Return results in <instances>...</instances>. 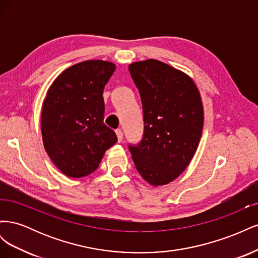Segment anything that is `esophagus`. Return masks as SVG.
I'll return each mask as SVG.
<instances>
[{"label": "esophagus", "instance_id": "obj_1", "mask_svg": "<svg viewBox=\"0 0 258 258\" xmlns=\"http://www.w3.org/2000/svg\"><path fill=\"white\" fill-rule=\"evenodd\" d=\"M115 132H116V136H117V140H118V142H121L122 141V137H123L121 129H117Z\"/></svg>", "mask_w": 258, "mask_h": 258}]
</instances>
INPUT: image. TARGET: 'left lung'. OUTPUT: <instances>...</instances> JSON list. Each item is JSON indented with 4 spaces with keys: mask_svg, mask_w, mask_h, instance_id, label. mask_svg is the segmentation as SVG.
<instances>
[{
    "mask_svg": "<svg viewBox=\"0 0 258 258\" xmlns=\"http://www.w3.org/2000/svg\"><path fill=\"white\" fill-rule=\"evenodd\" d=\"M129 72L141 96L144 134L129 151L138 172L153 186L172 182L189 165L204 127V106L190 77L155 59Z\"/></svg>",
    "mask_w": 258,
    "mask_h": 258,
    "instance_id": "obj_1",
    "label": "left lung"
}]
</instances>
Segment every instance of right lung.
Masks as SVG:
<instances>
[{
    "instance_id": "right-lung-1",
    "label": "right lung",
    "mask_w": 258,
    "mask_h": 258,
    "mask_svg": "<svg viewBox=\"0 0 258 258\" xmlns=\"http://www.w3.org/2000/svg\"><path fill=\"white\" fill-rule=\"evenodd\" d=\"M115 69L103 60L80 62L62 72L46 95L41 116L44 147L69 177L92 173L117 142L103 122V90Z\"/></svg>"
}]
</instances>
